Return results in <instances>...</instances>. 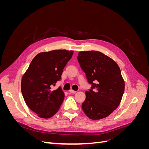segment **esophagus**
<instances>
[{
  "instance_id": "34e87169",
  "label": "esophagus",
  "mask_w": 149,
  "mask_h": 149,
  "mask_svg": "<svg viewBox=\"0 0 149 149\" xmlns=\"http://www.w3.org/2000/svg\"><path fill=\"white\" fill-rule=\"evenodd\" d=\"M70 93H71V94H75V93H76V91H73V90L71 89V90H70Z\"/></svg>"
}]
</instances>
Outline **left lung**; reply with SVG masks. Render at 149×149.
<instances>
[{"instance_id": "left-lung-1", "label": "left lung", "mask_w": 149, "mask_h": 149, "mask_svg": "<svg viewBox=\"0 0 149 149\" xmlns=\"http://www.w3.org/2000/svg\"><path fill=\"white\" fill-rule=\"evenodd\" d=\"M77 58L91 85L86 91L82 109L89 119L105 118L119 106L124 92L125 84L119 67L100 52H80Z\"/></svg>"}]
</instances>
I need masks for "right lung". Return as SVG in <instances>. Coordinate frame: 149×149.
<instances>
[{"instance_id":"obj_1","label":"right lung","mask_w":149,"mask_h":149,"mask_svg":"<svg viewBox=\"0 0 149 149\" xmlns=\"http://www.w3.org/2000/svg\"><path fill=\"white\" fill-rule=\"evenodd\" d=\"M73 51L66 49L42 52L36 55L23 76L21 91L26 104L41 118H52L64 100L61 88L53 89L61 79L64 68Z\"/></svg>"}]
</instances>
